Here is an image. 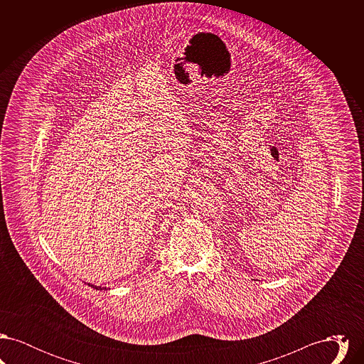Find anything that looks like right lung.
Returning <instances> with one entry per match:
<instances>
[{"label":"right lung","instance_id":"1","mask_svg":"<svg viewBox=\"0 0 364 364\" xmlns=\"http://www.w3.org/2000/svg\"><path fill=\"white\" fill-rule=\"evenodd\" d=\"M91 288H94V289H97V291H101V289H106V288H101V287H97V285H92V284H88Z\"/></svg>","mask_w":364,"mask_h":364}]
</instances>
